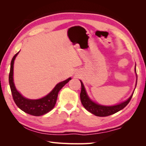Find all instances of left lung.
<instances>
[{
	"instance_id": "obj_1",
	"label": "left lung",
	"mask_w": 146,
	"mask_h": 146,
	"mask_svg": "<svg viewBox=\"0 0 146 146\" xmlns=\"http://www.w3.org/2000/svg\"><path fill=\"white\" fill-rule=\"evenodd\" d=\"M136 73H137V72H136ZM80 81L81 82V92L80 97L82 104L85 108L86 110H88L89 112L91 113L95 116H97V117H107V116L115 114L117 112L122 110V109L124 108L129 104L133 95V93L128 99L124 101V102H121L120 104H118L117 105L111 106L100 105L93 102L92 100H91V98L88 95L82 82L81 80ZM136 86H137V84H136Z\"/></svg>"
}]
</instances>
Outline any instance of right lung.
<instances>
[{"instance_id":"obj_1","label":"right lung","mask_w":146,"mask_h":146,"mask_svg":"<svg viewBox=\"0 0 146 146\" xmlns=\"http://www.w3.org/2000/svg\"><path fill=\"white\" fill-rule=\"evenodd\" d=\"M19 53V51L15 55L11 62L10 72L9 75V83L11 91L12 96L16 105L28 114L33 116H41L50 111L55 107V105L57 99L58 93L62 88L71 78H69L64 80L62 82H59L53 89L50 93L48 94L45 97L39 99H28L26 98L20 93L17 90L13 82V65L14 61L15 60L16 56Z\"/></svg>"}]
</instances>
